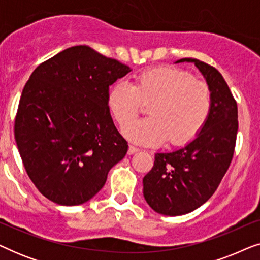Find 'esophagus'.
<instances>
[{
    "label": "esophagus",
    "instance_id": "34e87169",
    "mask_svg": "<svg viewBox=\"0 0 260 260\" xmlns=\"http://www.w3.org/2000/svg\"><path fill=\"white\" fill-rule=\"evenodd\" d=\"M138 150H140V148L135 147V145H129V149H127V154L131 155V154H135V152H137Z\"/></svg>",
    "mask_w": 260,
    "mask_h": 260
}]
</instances>
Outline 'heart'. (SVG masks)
I'll use <instances>...</instances> for the list:
<instances>
[{
  "label": "heart",
  "instance_id": "1",
  "mask_svg": "<svg viewBox=\"0 0 260 260\" xmlns=\"http://www.w3.org/2000/svg\"><path fill=\"white\" fill-rule=\"evenodd\" d=\"M143 105L150 117L133 123ZM110 112L131 141L179 145L191 140L207 122L212 91L207 83L187 71L163 66L138 74L134 85L118 81L108 94Z\"/></svg>",
  "mask_w": 260,
  "mask_h": 260
}]
</instances>
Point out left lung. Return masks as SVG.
Segmentation results:
<instances>
[{"label":"left lung","mask_w":260,"mask_h":260,"mask_svg":"<svg viewBox=\"0 0 260 260\" xmlns=\"http://www.w3.org/2000/svg\"><path fill=\"white\" fill-rule=\"evenodd\" d=\"M194 62L212 91V110L195 140L174 151L155 154L143 179L145 201L163 215L187 214L214 194L233 158L238 133L237 102L221 73L198 59Z\"/></svg>","instance_id":"left-lung-1"}]
</instances>
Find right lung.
Instances as JSON below:
<instances>
[{
  "label": "right lung",
  "instance_id": "obj_1",
  "mask_svg": "<svg viewBox=\"0 0 260 260\" xmlns=\"http://www.w3.org/2000/svg\"><path fill=\"white\" fill-rule=\"evenodd\" d=\"M88 46L40 63L24 85L15 141L24 169L53 202L77 206L102 189L127 151L108 106L109 86L130 72Z\"/></svg>",
  "mask_w": 260,
  "mask_h": 260
}]
</instances>
